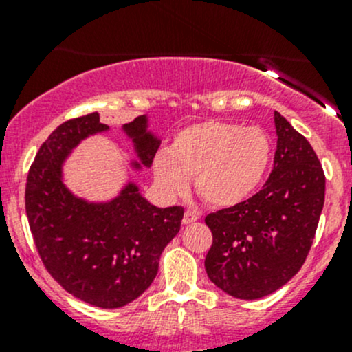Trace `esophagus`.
Instances as JSON below:
<instances>
[{
    "label": "esophagus",
    "mask_w": 352,
    "mask_h": 352,
    "mask_svg": "<svg viewBox=\"0 0 352 352\" xmlns=\"http://www.w3.org/2000/svg\"><path fill=\"white\" fill-rule=\"evenodd\" d=\"M197 219H199V216L196 214V212H192V211H186V212H184L182 223H184V225H190V223L197 221Z\"/></svg>",
    "instance_id": "obj_1"
}]
</instances>
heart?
<instances>
[{
  "instance_id": "b5f03b06",
  "label": "heart",
  "mask_w": 352,
  "mask_h": 352,
  "mask_svg": "<svg viewBox=\"0 0 352 352\" xmlns=\"http://www.w3.org/2000/svg\"><path fill=\"white\" fill-rule=\"evenodd\" d=\"M272 162V141L257 126L225 120L190 124L153 160L156 186L180 196L194 177L196 192L214 208H233L257 190Z\"/></svg>"
}]
</instances>
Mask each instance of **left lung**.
I'll return each mask as SVG.
<instances>
[{
  "label": "left lung",
  "mask_w": 352,
  "mask_h": 352,
  "mask_svg": "<svg viewBox=\"0 0 352 352\" xmlns=\"http://www.w3.org/2000/svg\"><path fill=\"white\" fill-rule=\"evenodd\" d=\"M274 126V168L262 190L206 216L212 232L206 272L240 300L267 296L300 271L324 208L325 175L314 148L279 112Z\"/></svg>",
  "instance_id": "obj_1"
}]
</instances>
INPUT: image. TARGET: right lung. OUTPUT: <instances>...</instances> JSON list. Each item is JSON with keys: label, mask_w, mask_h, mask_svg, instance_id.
<instances>
[{"label": "right lung", "mask_w": 352, "mask_h": 352, "mask_svg": "<svg viewBox=\"0 0 352 352\" xmlns=\"http://www.w3.org/2000/svg\"><path fill=\"white\" fill-rule=\"evenodd\" d=\"M98 112L61 124L30 166L25 208L35 247L49 274L67 293L98 308H120L150 287L163 248L179 233L182 206L156 208L134 182L110 201L71 192L63 166L87 138L107 133ZM133 141L134 170L151 166L160 140L140 116L122 127Z\"/></svg>", "instance_id": "obj_1"}]
</instances>
